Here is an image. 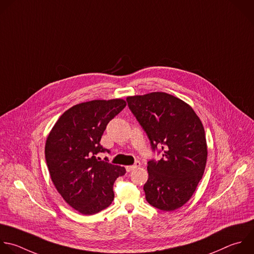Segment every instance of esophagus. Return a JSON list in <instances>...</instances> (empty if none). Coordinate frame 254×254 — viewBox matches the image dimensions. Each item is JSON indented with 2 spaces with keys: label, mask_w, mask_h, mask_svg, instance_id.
<instances>
[{
  "label": "esophagus",
  "mask_w": 254,
  "mask_h": 254,
  "mask_svg": "<svg viewBox=\"0 0 254 254\" xmlns=\"http://www.w3.org/2000/svg\"><path fill=\"white\" fill-rule=\"evenodd\" d=\"M138 166H140V162H139V161H135L134 164H132V165H127L126 168H127V171L128 173H130V172H132L133 170H135V168L138 167Z\"/></svg>",
  "instance_id": "34e87169"
}]
</instances>
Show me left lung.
I'll return each mask as SVG.
<instances>
[{"label":"left lung","mask_w":254,"mask_h":254,"mask_svg":"<svg viewBox=\"0 0 254 254\" xmlns=\"http://www.w3.org/2000/svg\"><path fill=\"white\" fill-rule=\"evenodd\" d=\"M127 106L147 134L160 160L147 162L143 186L147 202L163 211L186 204L200 182L207 159L203 126L192 108L181 99L155 92L127 98Z\"/></svg>","instance_id":"left-lung-1"}]
</instances>
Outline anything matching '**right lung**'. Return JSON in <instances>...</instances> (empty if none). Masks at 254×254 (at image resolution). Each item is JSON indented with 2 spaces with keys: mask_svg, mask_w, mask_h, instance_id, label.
<instances>
[{
  "mask_svg": "<svg viewBox=\"0 0 254 254\" xmlns=\"http://www.w3.org/2000/svg\"><path fill=\"white\" fill-rule=\"evenodd\" d=\"M126 101L95 100L65 111L48 135L45 156L50 176L65 202L79 213L92 215L114 200V184L126 174L124 166L98 157L109 152L100 143L110 123Z\"/></svg>",
  "mask_w": 254,
  "mask_h": 254,
  "instance_id": "add662e5",
  "label": "right lung"
}]
</instances>
